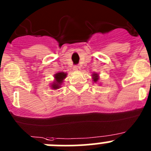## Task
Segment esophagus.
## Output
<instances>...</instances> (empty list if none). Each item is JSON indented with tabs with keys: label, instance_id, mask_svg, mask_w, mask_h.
<instances>
[{
	"label": "esophagus",
	"instance_id": "1",
	"mask_svg": "<svg viewBox=\"0 0 151 151\" xmlns=\"http://www.w3.org/2000/svg\"><path fill=\"white\" fill-rule=\"evenodd\" d=\"M74 70H76V71H80L81 70V67L78 65H76V66H74Z\"/></svg>",
	"mask_w": 151,
	"mask_h": 151
}]
</instances>
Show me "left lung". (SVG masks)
Segmentation results:
<instances>
[{
  "instance_id": "1",
  "label": "left lung",
  "mask_w": 151,
  "mask_h": 151,
  "mask_svg": "<svg viewBox=\"0 0 151 151\" xmlns=\"http://www.w3.org/2000/svg\"><path fill=\"white\" fill-rule=\"evenodd\" d=\"M93 76H94V78H94V81L96 82L97 80H98V77H97V74H94V75H93Z\"/></svg>"
}]
</instances>
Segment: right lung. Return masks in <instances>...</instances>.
I'll return each instance as SVG.
<instances>
[{"instance_id": "add662e5", "label": "right lung", "mask_w": 151, "mask_h": 151, "mask_svg": "<svg viewBox=\"0 0 151 151\" xmlns=\"http://www.w3.org/2000/svg\"><path fill=\"white\" fill-rule=\"evenodd\" d=\"M66 77V73H57V74L54 76L55 78V81H54V84L52 85V88L54 89H58L60 88V85L63 82V80Z\"/></svg>"}]
</instances>
